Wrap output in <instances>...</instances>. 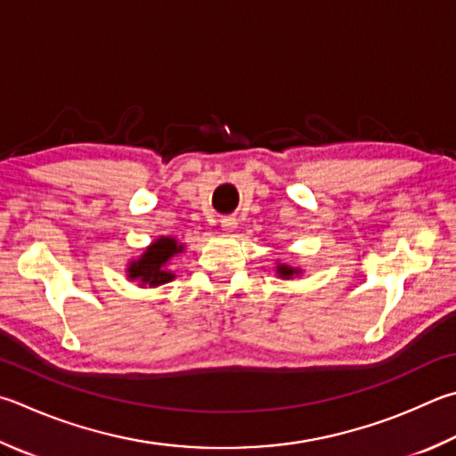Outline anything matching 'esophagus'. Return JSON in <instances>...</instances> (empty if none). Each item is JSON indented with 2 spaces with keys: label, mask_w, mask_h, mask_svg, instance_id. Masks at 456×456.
Listing matches in <instances>:
<instances>
[{
  "label": "esophagus",
  "mask_w": 456,
  "mask_h": 456,
  "mask_svg": "<svg viewBox=\"0 0 456 456\" xmlns=\"http://www.w3.org/2000/svg\"><path fill=\"white\" fill-rule=\"evenodd\" d=\"M235 227H237V221L233 217L221 219V231H223V233H233Z\"/></svg>",
  "instance_id": "34e87169"
}]
</instances>
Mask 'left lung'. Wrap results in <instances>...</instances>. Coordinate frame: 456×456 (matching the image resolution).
Masks as SVG:
<instances>
[{
	"instance_id": "8db88e82",
	"label": "left lung",
	"mask_w": 456,
	"mask_h": 456,
	"mask_svg": "<svg viewBox=\"0 0 456 456\" xmlns=\"http://www.w3.org/2000/svg\"><path fill=\"white\" fill-rule=\"evenodd\" d=\"M275 271H277V277H281V279H293L303 273L301 267H291V265H287V263H277Z\"/></svg>"
}]
</instances>
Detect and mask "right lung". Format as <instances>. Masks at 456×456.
Listing matches in <instances>:
<instances>
[{"mask_svg": "<svg viewBox=\"0 0 456 456\" xmlns=\"http://www.w3.org/2000/svg\"><path fill=\"white\" fill-rule=\"evenodd\" d=\"M185 245L179 243L175 237H157L151 245L145 247L137 259L127 263V279L137 281L139 287H159L175 279V273L169 269V261L177 253H183Z\"/></svg>", "mask_w": 456, "mask_h": 456, "instance_id": "right-lung-1", "label": "right lung"}]
</instances>
